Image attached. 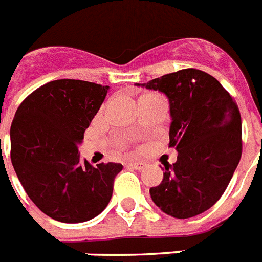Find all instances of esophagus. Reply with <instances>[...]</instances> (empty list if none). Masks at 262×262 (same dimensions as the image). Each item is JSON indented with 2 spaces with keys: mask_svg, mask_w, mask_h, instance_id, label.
I'll return each mask as SVG.
<instances>
[{
  "mask_svg": "<svg viewBox=\"0 0 262 262\" xmlns=\"http://www.w3.org/2000/svg\"><path fill=\"white\" fill-rule=\"evenodd\" d=\"M127 166H130V167L135 168V170H143V168L147 166V163H144V162H129Z\"/></svg>",
  "mask_w": 262,
  "mask_h": 262,
  "instance_id": "1",
  "label": "esophagus"
}]
</instances>
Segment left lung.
<instances>
[{
    "instance_id": "8db88e82",
    "label": "left lung",
    "mask_w": 262,
    "mask_h": 262,
    "mask_svg": "<svg viewBox=\"0 0 262 262\" xmlns=\"http://www.w3.org/2000/svg\"><path fill=\"white\" fill-rule=\"evenodd\" d=\"M141 85L170 103V143L177 162L164 164L163 181L149 189L164 213L187 219L213 205L228 186L242 155V122L223 85L199 69H182Z\"/></svg>"
}]
</instances>
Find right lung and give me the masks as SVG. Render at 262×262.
<instances>
[{
	"instance_id": "right-lung-1",
	"label": "right lung",
	"mask_w": 262,
	"mask_h": 262,
	"mask_svg": "<svg viewBox=\"0 0 262 262\" xmlns=\"http://www.w3.org/2000/svg\"><path fill=\"white\" fill-rule=\"evenodd\" d=\"M108 85L54 80L18 106L10 126V158L36 207L62 223L94 219L110 203L119 163L91 166L79 145L106 98Z\"/></svg>"
}]
</instances>
